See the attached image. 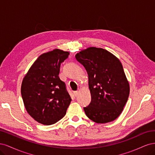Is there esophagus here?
I'll return each mask as SVG.
<instances>
[{"mask_svg":"<svg viewBox=\"0 0 155 155\" xmlns=\"http://www.w3.org/2000/svg\"><path fill=\"white\" fill-rule=\"evenodd\" d=\"M78 94H79V92H78V91H74V95L75 96H78Z\"/></svg>","mask_w":155,"mask_h":155,"instance_id":"obj_1","label":"esophagus"}]
</instances>
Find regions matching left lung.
Masks as SVG:
<instances>
[{
  "label": "left lung",
  "instance_id": "1",
  "mask_svg": "<svg viewBox=\"0 0 155 155\" xmlns=\"http://www.w3.org/2000/svg\"><path fill=\"white\" fill-rule=\"evenodd\" d=\"M75 57L88 76L91 102L83 108L87 116L98 124L116 120L127 101L130 91L120 60L109 51L96 47L79 51Z\"/></svg>",
  "mask_w": 155,
  "mask_h": 155
}]
</instances>
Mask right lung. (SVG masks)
<instances>
[{"label":"right lung","instance_id":"right-lung-1","mask_svg":"<svg viewBox=\"0 0 155 155\" xmlns=\"http://www.w3.org/2000/svg\"><path fill=\"white\" fill-rule=\"evenodd\" d=\"M69 52L55 49L41 55L23 79L21 95L26 109L43 125H51L66 114L71 97L59 77L61 63Z\"/></svg>","mask_w":155,"mask_h":155}]
</instances>
